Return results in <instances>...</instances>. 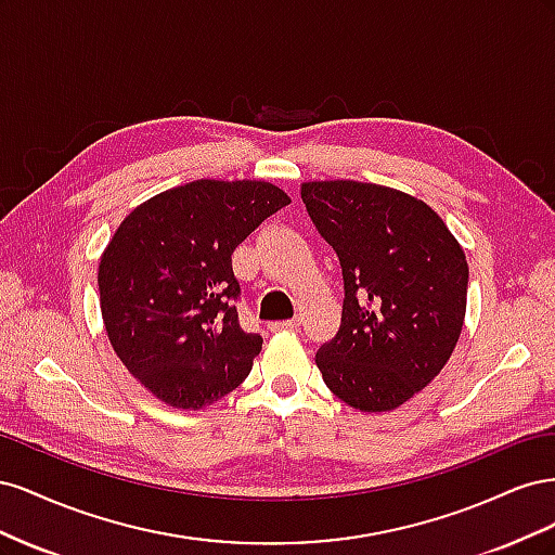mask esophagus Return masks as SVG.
<instances>
[{
	"label": "esophagus",
	"mask_w": 555,
	"mask_h": 555,
	"mask_svg": "<svg viewBox=\"0 0 555 555\" xmlns=\"http://www.w3.org/2000/svg\"><path fill=\"white\" fill-rule=\"evenodd\" d=\"M268 328H271L273 333L275 331H294V328H298V319H284V322H271V324H268Z\"/></svg>",
	"instance_id": "1"
}]
</instances>
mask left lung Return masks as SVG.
<instances>
[{"label": "left lung", "mask_w": 555, "mask_h": 555, "mask_svg": "<svg viewBox=\"0 0 555 555\" xmlns=\"http://www.w3.org/2000/svg\"><path fill=\"white\" fill-rule=\"evenodd\" d=\"M300 198L343 268V322L317 351L349 408L389 412L440 375L461 338L465 251L422 198L375 182L314 180Z\"/></svg>", "instance_id": "obj_1"}]
</instances>
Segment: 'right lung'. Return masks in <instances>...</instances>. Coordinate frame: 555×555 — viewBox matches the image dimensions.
<instances>
[{"label": "right lung", "instance_id": "add662e5", "mask_svg": "<svg viewBox=\"0 0 555 555\" xmlns=\"http://www.w3.org/2000/svg\"><path fill=\"white\" fill-rule=\"evenodd\" d=\"M292 204L263 180H194L133 208L99 261V306L127 371L162 402L201 410L241 386L261 335L238 324L231 255Z\"/></svg>", "mask_w": 555, "mask_h": 555}]
</instances>
